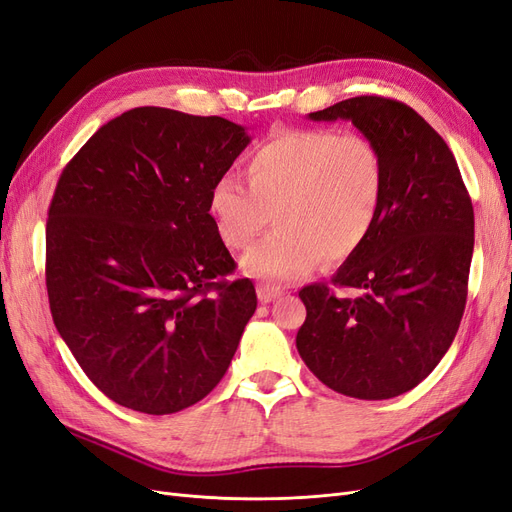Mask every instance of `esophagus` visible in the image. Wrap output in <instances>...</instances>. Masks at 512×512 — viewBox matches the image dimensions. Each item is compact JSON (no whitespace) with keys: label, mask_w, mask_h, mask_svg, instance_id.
<instances>
[{"label":"esophagus","mask_w":512,"mask_h":512,"mask_svg":"<svg viewBox=\"0 0 512 512\" xmlns=\"http://www.w3.org/2000/svg\"><path fill=\"white\" fill-rule=\"evenodd\" d=\"M256 294H258V301H260V303H271L273 299L282 297V288L269 286V284H258V286H256Z\"/></svg>","instance_id":"34e87169"}]
</instances>
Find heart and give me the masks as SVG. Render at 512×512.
I'll return each instance as SVG.
<instances>
[{
  "label": "heart",
  "instance_id": "heart-1",
  "mask_svg": "<svg viewBox=\"0 0 512 512\" xmlns=\"http://www.w3.org/2000/svg\"><path fill=\"white\" fill-rule=\"evenodd\" d=\"M239 177L215 179L209 215L230 250H243L273 222L277 230L243 256L258 280L290 282L361 250L384 196V162L363 134L290 130L252 153Z\"/></svg>",
  "mask_w": 512,
  "mask_h": 512
}]
</instances>
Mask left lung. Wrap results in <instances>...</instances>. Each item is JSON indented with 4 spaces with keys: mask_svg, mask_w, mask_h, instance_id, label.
Masks as SVG:
<instances>
[{
    "mask_svg": "<svg viewBox=\"0 0 512 512\" xmlns=\"http://www.w3.org/2000/svg\"><path fill=\"white\" fill-rule=\"evenodd\" d=\"M352 121L380 151L384 196L374 230L333 277L305 286L297 350L329 389L391 399L423 382L457 335L468 297L474 209L453 151L410 106L380 96L307 115Z\"/></svg>",
    "mask_w": 512,
    "mask_h": 512,
    "instance_id": "left-lung-1",
    "label": "left lung"
}]
</instances>
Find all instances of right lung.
Returning <instances> with one entry per match:
<instances>
[{
    "instance_id": "add662e5",
    "label": "right lung",
    "mask_w": 512,
    "mask_h": 512,
    "mask_svg": "<svg viewBox=\"0 0 512 512\" xmlns=\"http://www.w3.org/2000/svg\"><path fill=\"white\" fill-rule=\"evenodd\" d=\"M250 141L224 117L141 106L102 126L57 181L46 222L53 322L123 408L194 406L237 352L256 290L222 280L235 260L209 192Z\"/></svg>"
}]
</instances>
